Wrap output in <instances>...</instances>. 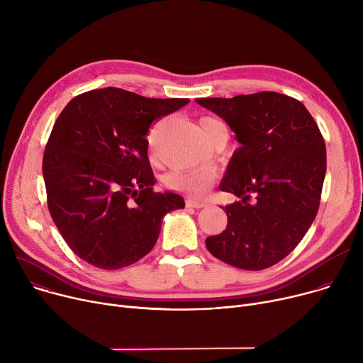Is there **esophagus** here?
Segmentation results:
<instances>
[{
	"label": "esophagus",
	"mask_w": 363,
	"mask_h": 363,
	"mask_svg": "<svg viewBox=\"0 0 363 363\" xmlns=\"http://www.w3.org/2000/svg\"><path fill=\"white\" fill-rule=\"evenodd\" d=\"M186 206H187V208H194V209H201V208H205L206 203H205V202H201V201L187 199V201H186Z\"/></svg>",
	"instance_id": "obj_1"
}]
</instances>
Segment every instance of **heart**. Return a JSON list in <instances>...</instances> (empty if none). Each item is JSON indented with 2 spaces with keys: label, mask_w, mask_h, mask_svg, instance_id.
I'll return each instance as SVG.
<instances>
[{
  "label": "heart",
  "mask_w": 363,
  "mask_h": 363,
  "mask_svg": "<svg viewBox=\"0 0 363 363\" xmlns=\"http://www.w3.org/2000/svg\"><path fill=\"white\" fill-rule=\"evenodd\" d=\"M219 123V121L213 118H202L201 126L205 136L209 139L213 128ZM215 174L206 167H198V169L189 170H177L167 176V184L173 189L183 190L189 194H203L213 183Z\"/></svg>",
  "instance_id": "obj_1"
}]
</instances>
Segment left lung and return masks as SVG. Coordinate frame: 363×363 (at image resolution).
Masks as SVG:
<instances>
[{
	"label": "left lung",
	"instance_id": "1",
	"mask_svg": "<svg viewBox=\"0 0 363 363\" xmlns=\"http://www.w3.org/2000/svg\"><path fill=\"white\" fill-rule=\"evenodd\" d=\"M224 119L241 144L219 189L241 201L208 237L209 253L238 269L263 270L301 242L318 212L325 176L324 138L310 111L274 91L196 99Z\"/></svg>",
	"mask_w": 363,
	"mask_h": 363
}]
</instances>
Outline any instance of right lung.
<instances>
[{
  "mask_svg": "<svg viewBox=\"0 0 363 363\" xmlns=\"http://www.w3.org/2000/svg\"><path fill=\"white\" fill-rule=\"evenodd\" d=\"M189 99H148L107 87L74 97L55 122L43 154L46 201L72 252L104 270L147 256L162 216L184 208L157 193L148 130Z\"/></svg>",
  "mask_w": 363,
  "mask_h": 363,
  "instance_id": "1",
  "label": "right lung"
}]
</instances>
